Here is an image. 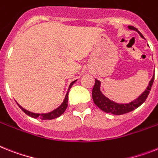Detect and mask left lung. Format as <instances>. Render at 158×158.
Listing matches in <instances>:
<instances>
[{"label":"left lung","mask_w":158,"mask_h":158,"mask_svg":"<svg viewBox=\"0 0 158 158\" xmlns=\"http://www.w3.org/2000/svg\"><path fill=\"white\" fill-rule=\"evenodd\" d=\"M128 28L130 30H134L137 31L139 34V35L144 39L143 35L137 30V28L134 27L132 26H129ZM153 80H154V75L152 76V79L149 81L148 87L144 90V92L139 97H137L136 99L134 100L133 101H131L130 103L119 104L116 103L114 101L109 99L108 97H106L101 91V82L97 79H95V85L93 87V89H92V99H93L95 105L98 106L104 112L115 115L124 114L129 113L131 111H133L134 110L138 108L139 106H141L142 104L145 101L148 94H149L150 90H151Z\"/></svg>","instance_id":"8db88e82"}]
</instances>
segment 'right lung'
I'll list each match as a JSON object with an SVG mask.
<instances>
[{
	"mask_svg": "<svg viewBox=\"0 0 158 158\" xmlns=\"http://www.w3.org/2000/svg\"><path fill=\"white\" fill-rule=\"evenodd\" d=\"M77 80H75V81H73L72 83H70V86H69V88H68V91L66 92V97H65V99H64L63 102L61 103V105L59 107H57L56 110H52L51 112L49 113H46V114H35V113H32L30 112V111H28V110H25L24 108H23L21 106H19V104H18V106H19V108L21 109L24 113H25L26 114H27L28 116L31 117V118H40L42 120H51V119L56 118H58V117L61 116L64 112H65V110H66L68 106V93H69V91H70V88L72 87V85L74 83L76 82Z\"/></svg>",
	"mask_w": 158,
	"mask_h": 158,
	"instance_id": "add662e5",
	"label": "right lung"
}]
</instances>
